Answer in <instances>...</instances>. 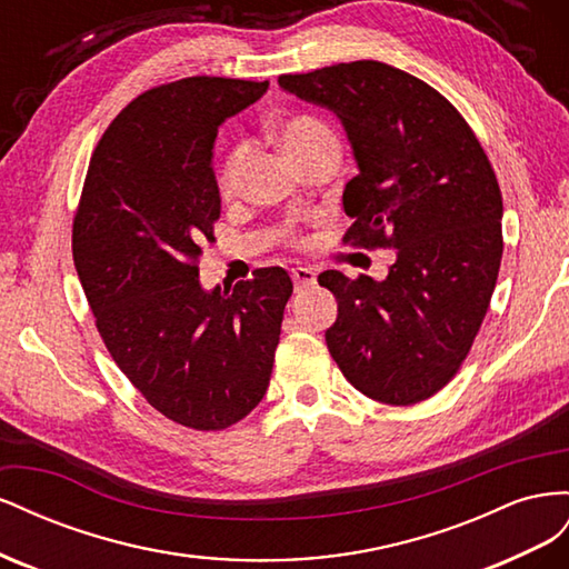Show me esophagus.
Here are the masks:
<instances>
[{
	"label": "esophagus",
	"instance_id": "obj_1",
	"mask_svg": "<svg viewBox=\"0 0 569 569\" xmlns=\"http://www.w3.org/2000/svg\"><path fill=\"white\" fill-rule=\"evenodd\" d=\"M291 280H295L297 289H303V287H311L316 282V270L313 268H306V266H299V268H291Z\"/></svg>",
	"mask_w": 569,
	"mask_h": 569
}]
</instances>
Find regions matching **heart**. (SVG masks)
Masks as SVG:
<instances>
[{
  "mask_svg": "<svg viewBox=\"0 0 569 569\" xmlns=\"http://www.w3.org/2000/svg\"><path fill=\"white\" fill-rule=\"evenodd\" d=\"M278 140L289 157V161L295 166L308 157H313V153H320L327 149L339 151L335 130L327 126L325 120H320L318 116H311V113H295V116L284 118L278 128ZM244 163H247V147L244 144H237L226 153V159H222V163L218 168V187H220L222 197L237 194L239 182H242Z\"/></svg>",
  "mask_w": 569,
  "mask_h": 569,
  "instance_id": "obj_1",
  "label": "heart"
}]
</instances>
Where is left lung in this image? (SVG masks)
Masks as SVG:
<instances>
[{
  "label": "left lung",
  "mask_w": 569,
  "mask_h": 569,
  "mask_svg": "<svg viewBox=\"0 0 569 569\" xmlns=\"http://www.w3.org/2000/svg\"><path fill=\"white\" fill-rule=\"evenodd\" d=\"M280 88L330 109L358 176L343 189V244L396 249L389 274L325 270L337 297L325 332L343 377L368 399L412 406L468 358L503 256V199L472 128L449 99L382 61L280 76Z\"/></svg>",
  "instance_id": "left-lung-1"
}]
</instances>
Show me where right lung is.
<instances>
[{"instance_id":"1","label":"right lung","mask_w":569,"mask_h":569,"mask_svg":"<svg viewBox=\"0 0 569 569\" xmlns=\"http://www.w3.org/2000/svg\"><path fill=\"white\" fill-rule=\"evenodd\" d=\"M268 80L194 76L142 92L101 134L73 218V261L116 366L161 416L226 429L270 385L287 270L206 291L220 192L211 168L222 120L261 99Z\"/></svg>"}]
</instances>
